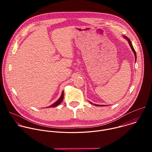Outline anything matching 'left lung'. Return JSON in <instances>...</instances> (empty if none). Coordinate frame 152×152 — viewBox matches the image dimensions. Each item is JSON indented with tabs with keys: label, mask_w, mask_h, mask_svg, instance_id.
I'll return each instance as SVG.
<instances>
[{
	"label": "left lung",
	"mask_w": 152,
	"mask_h": 152,
	"mask_svg": "<svg viewBox=\"0 0 152 152\" xmlns=\"http://www.w3.org/2000/svg\"><path fill=\"white\" fill-rule=\"evenodd\" d=\"M124 38H126V39L128 41V42H129V45H130V46H131V49H132V51L134 52V55H135V61H136V59H137V54H136V52H135V49H134V48H133V46H132V42H131V40H130L127 37H124ZM96 106H103V105H99V104H95Z\"/></svg>",
	"instance_id": "1"
}]
</instances>
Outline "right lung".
I'll return each instance as SVG.
<instances>
[{"instance_id":"right-lung-1","label":"right lung","mask_w":152,"mask_h":152,"mask_svg":"<svg viewBox=\"0 0 152 152\" xmlns=\"http://www.w3.org/2000/svg\"><path fill=\"white\" fill-rule=\"evenodd\" d=\"M63 98H64V92L62 91V94L60 97V98L56 102H55L53 104H52V105H50V106H49V107H55L56 106H58L59 104H60L61 103V102L63 100Z\"/></svg>"}]
</instances>
